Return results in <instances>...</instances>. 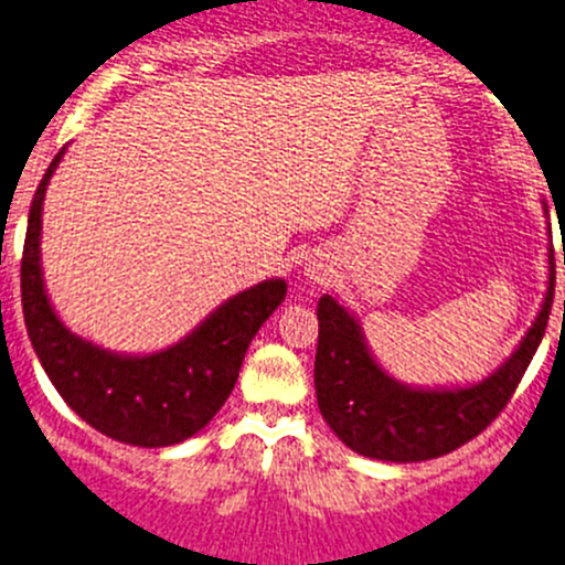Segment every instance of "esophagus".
Here are the masks:
<instances>
[{"label": "esophagus", "instance_id": "obj_1", "mask_svg": "<svg viewBox=\"0 0 565 565\" xmlns=\"http://www.w3.org/2000/svg\"><path fill=\"white\" fill-rule=\"evenodd\" d=\"M305 271H308V277L310 279H322L324 277V271H322V263H308V266H305Z\"/></svg>", "mask_w": 565, "mask_h": 565}]
</instances>
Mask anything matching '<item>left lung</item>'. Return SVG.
I'll list each match as a JSON object with an SVG mask.
<instances>
[{
  "instance_id": "1",
  "label": "left lung",
  "mask_w": 565,
  "mask_h": 565,
  "mask_svg": "<svg viewBox=\"0 0 565 565\" xmlns=\"http://www.w3.org/2000/svg\"><path fill=\"white\" fill-rule=\"evenodd\" d=\"M550 263V291L530 333L501 370L470 390L423 392L395 384L372 361L355 319L333 297L319 299L313 381L319 412L328 426L355 454L386 462H423L457 451L459 445L479 437L519 390L546 333L555 299V260Z\"/></svg>"
}]
</instances>
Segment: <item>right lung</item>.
I'll list each match as a JSON object with an SVG mask.
<instances>
[{"label":"right lung","mask_w":565,"mask_h":565,"mask_svg":"<svg viewBox=\"0 0 565 565\" xmlns=\"http://www.w3.org/2000/svg\"><path fill=\"white\" fill-rule=\"evenodd\" d=\"M58 162L61 153L35 190L22 252V310L35 355L66 406L106 437L142 448L193 437L235 390L248 344L286 299V279H266L232 297L164 353L126 359L77 339L50 308L39 266L41 201Z\"/></svg>","instance_id":"right-lung-1"}]
</instances>
